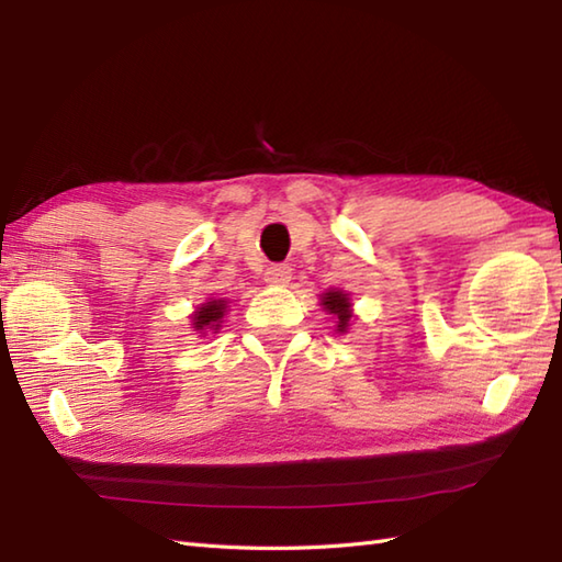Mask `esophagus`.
<instances>
[{
    "instance_id": "1",
    "label": "esophagus",
    "mask_w": 562,
    "mask_h": 562,
    "mask_svg": "<svg viewBox=\"0 0 562 562\" xmlns=\"http://www.w3.org/2000/svg\"><path fill=\"white\" fill-rule=\"evenodd\" d=\"M292 280V268L290 266H270L266 270V282L272 288H284Z\"/></svg>"
}]
</instances>
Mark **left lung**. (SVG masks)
I'll list each match as a JSON object with an SVG mask.
<instances>
[{
	"label": "left lung",
	"instance_id": "8db88e82",
	"mask_svg": "<svg viewBox=\"0 0 562 562\" xmlns=\"http://www.w3.org/2000/svg\"><path fill=\"white\" fill-rule=\"evenodd\" d=\"M321 304L328 314L336 316V326L338 333H345L350 326V318H352V304H350V296L345 294L342 290H328L324 296H321Z\"/></svg>",
	"mask_w": 562,
	"mask_h": 562
}]
</instances>
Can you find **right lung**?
I'll use <instances>...</instances> for the list:
<instances>
[{
	"label": "right lung",
	"instance_id": "1",
	"mask_svg": "<svg viewBox=\"0 0 562 562\" xmlns=\"http://www.w3.org/2000/svg\"><path fill=\"white\" fill-rule=\"evenodd\" d=\"M224 312H226L224 300H212L207 304L198 306V312L190 316V318H193V328L200 330V333H207V330L217 333L222 318H224Z\"/></svg>",
	"mask_w": 562,
	"mask_h": 562
}]
</instances>
